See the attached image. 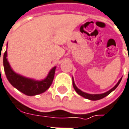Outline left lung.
Returning <instances> with one entry per match:
<instances>
[{"label": "left lung", "instance_id": "left-lung-1", "mask_svg": "<svg viewBox=\"0 0 129 129\" xmlns=\"http://www.w3.org/2000/svg\"><path fill=\"white\" fill-rule=\"evenodd\" d=\"M121 78L118 81V82L116 83V85L115 86L112 88L111 90H109V91H107V92H106L104 93H101V94H89V93H85V92H83L82 91H81L80 89H78V88L76 87V86L75 85V83L73 81V86L74 88V89H75V91H76L77 93H78V94L80 95H81L83 97H84V98H86L87 99H89V100H92V101H96V100H99V99H103V98H104L106 97V95H108L109 93H111V92L113 91H114L117 86L119 85V83L121 82Z\"/></svg>", "mask_w": 129, "mask_h": 129}]
</instances>
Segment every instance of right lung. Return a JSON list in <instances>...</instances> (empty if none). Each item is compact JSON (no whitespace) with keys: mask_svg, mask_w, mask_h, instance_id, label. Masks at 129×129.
I'll list each match as a JSON object with an SVG mask.
<instances>
[{"mask_svg":"<svg viewBox=\"0 0 129 129\" xmlns=\"http://www.w3.org/2000/svg\"><path fill=\"white\" fill-rule=\"evenodd\" d=\"M7 51L3 55L4 71L8 81L12 86L27 95H36L42 93L51 86L54 78L56 67H53L50 71L47 77L42 81H36L34 79L25 78L18 73H15L7 59ZM1 60V56H0Z\"/></svg>","mask_w":129,"mask_h":129,"instance_id":"obj_1","label":"right lung"}]
</instances>
